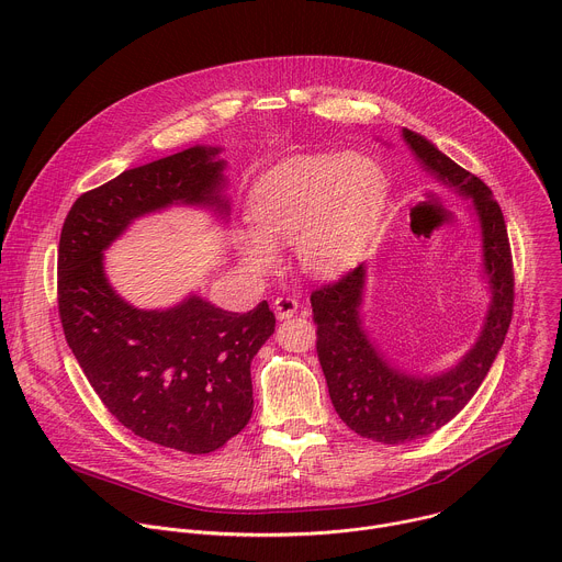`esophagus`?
Masks as SVG:
<instances>
[{"instance_id": "esophagus-1", "label": "esophagus", "mask_w": 562, "mask_h": 562, "mask_svg": "<svg viewBox=\"0 0 562 562\" xmlns=\"http://www.w3.org/2000/svg\"><path fill=\"white\" fill-rule=\"evenodd\" d=\"M273 311H276L278 319H289L297 313V302L293 297H278L273 302Z\"/></svg>"}]
</instances>
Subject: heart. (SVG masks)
Segmentation results:
<instances>
[{
    "mask_svg": "<svg viewBox=\"0 0 562 562\" xmlns=\"http://www.w3.org/2000/svg\"><path fill=\"white\" fill-rule=\"evenodd\" d=\"M386 176L362 153H306L286 157L251 189V228L235 235L243 262L271 273L280 251L293 245L300 271L336 280L349 271L380 224Z\"/></svg>",
    "mask_w": 562,
    "mask_h": 562,
    "instance_id": "1",
    "label": "heart"
}]
</instances>
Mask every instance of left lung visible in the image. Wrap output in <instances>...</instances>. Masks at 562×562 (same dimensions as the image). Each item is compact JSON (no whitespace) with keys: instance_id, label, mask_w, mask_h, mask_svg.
Returning a JSON list of instances; mask_svg holds the SVG:
<instances>
[{"instance_id":"left-lung-1","label":"left lung","mask_w":562,"mask_h":562,"mask_svg":"<svg viewBox=\"0 0 562 562\" xmlns=\"http://www.w3.org/2000/svg\"><path fill=\"white\" fill-rule=\"evenodd\" d=\"M403 139L431 180L471 200L480 231V278L485 280L490 304L475 342L458 362L438 373H416L397 367L364 327L367 265L311 293L317 358L331 403L349 429L384 445L429 436L462 412L490 373L514 313L509 237L494 193L425 135L403 128Z\"/></svg>"}]
</instances>
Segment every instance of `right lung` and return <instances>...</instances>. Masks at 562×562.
Segmentation results:
<instances>
[{
  "label": "right lung",
  "mask_w": 562,
  "mask_h": 562,
  "mask_svg": "<svg viewBox=\"0 0 562 562\" xmlns=\"http://www.w3.org/2000/svg\"><path fill=\"white\" fill-rule=\"evenodd\" d=\"M220 153L195 144L120 173L75 200L59 235V317L79 367L117 423L184 453H211L251 420V362L276 315L267 300L233 313L195 291L167 308H139L111 284L104 254L135 220L171 206L226 224Z\"/></svg>",
  "instance_id": "1"
}]
</instances>
